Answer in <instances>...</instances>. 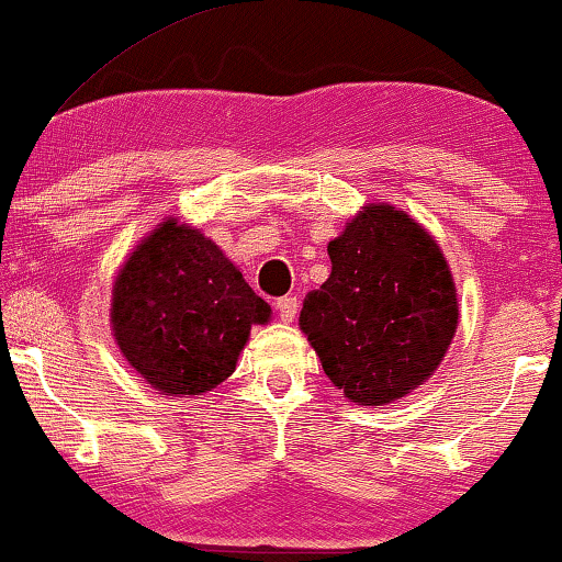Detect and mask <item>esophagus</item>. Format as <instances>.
Returning a JSON list of instances; mask_svg holds the SVG:
<instances>
[{
  "label": "esophagus",
  "instance_id": "1",
  "mask_svg": "<svg viewBox=\"0 0 562 562\" xmlns=\"http://www.w3.org/2000/svg\"><path fill=\"white\" fill-rule=\"evenodd\" d=\"M296 310H299L296 296H281V299H276V314H279V317H281L283 322L294 319V317H296Z\"/></svg>",
  "mask_w": 562,
  "mask_h": 562
}]
</instances>
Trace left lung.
Listing matches in <instances>:
<instances>
[{"label": "left lung", "instance_id": "left-lung-1", "mask_svg": "<svg viewBox=\"0 0 562 562\" xmlns=\"http://www.w3.org/2000/svg\"><path fill=\"white\" fill-rule=\"evenodd\" d=\"M327 252L333 273L306 294L299 325L345 396L396 402L435 373L458 327L440 245L409 214L371 204Z\"/></svg>", "mask_w": 562, "mask_h": 562}]
</instances>
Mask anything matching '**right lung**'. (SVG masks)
I'll return each instance as SVG.
<instances>
[{
    "label": "right lung",
    "mask_w": 562,
    "mask_h": 562,
    "mask_svg": "<svg viewBox=\"0 0 562 562\" xmlns=\"http://www.w3.org/2000/svg\"><path fill=\"white\" fill-rule=\"evenodd\" d=\"M271 306L196 229L168 220L114 281L112 325L127 363L164 394L202 396L235 371Z\"/></svg>",
    "instance_id": "right-lung-1"
}]
</instances>
